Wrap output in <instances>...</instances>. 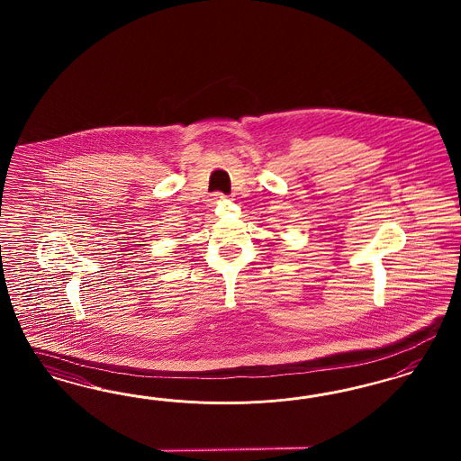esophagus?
<instances>
[{
	"mask_svg": "<svg viewBox=\"0 0 461 461\" xmlns=\"http://www.w3.org/2000/svg\"><path fill=\"white\" fill-rule=\"evenodd\" d=\"M226 195L221 194V193H216V194H212V203H218V201H223Z\"/></svg>",
	"mask_w": 461,
	"mask_h": 461,
	"instance_id": "esophagus-1",
	"label": "esophagus"
}]
</instances>
